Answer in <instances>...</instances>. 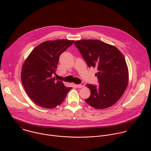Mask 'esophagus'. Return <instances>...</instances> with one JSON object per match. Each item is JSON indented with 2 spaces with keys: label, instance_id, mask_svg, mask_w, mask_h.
Instances as JSON below:
<instances>
[{
  "label": "esophagus",
  "instance_id": "obj_1",
  "mask_svg": "<svg viewBox=\"0 0 151 151\" xmlns=\"http://www.w3.org/2000/svg\"><path fill=\"white\" fill-rule=\"evenodd\" d=\"M85 86V83H81V84H78V85H76V87H78V88H82V87H83Z\"/></svg>",
  "mask_w": 151,
  "mask_h": 151
}]
</instances>
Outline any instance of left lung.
Segmentation results:
<instances>
[{
	"instance_id": "1",
	"label": "left lung",
	"mask_w": 151,
	"mask_h": 151,
	"mask_svg": "<svg viewBox=\"0 0 151 151\" xmlns=\"http://www.w3.org/2000/svg\"><path fill=\"white\" fill-rule=\"evenodd\" d=\"M78 48L89 68H96L99 85L87 84L91 94L85 101L98 109L115 104L125 92L129 80L125 59L115 46L97 39L76 40Z\"/></svg>"
}]
</instances>
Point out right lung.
<instances>
[{
  "label": "right lung",
  "instance_id": "right-lung-1",
  "mask_svg": "<svg viewBox=\"0 0 151 151\" xmlns=\"http://www.w3.org/2000/svg\"><path fill=\"white\" fill-rule=\"evenodd\" d=\"M74 40H47L36 47L24 62L21 79L30 99L38 106L52 109L65 99L72 87H67L52 78L60 55Z\"/></svg>",
  "mask_w": 151,
  "mask_h": 151
}]
</instances>
